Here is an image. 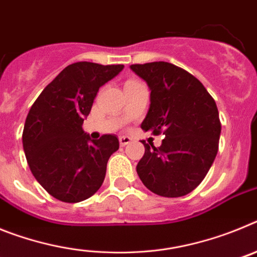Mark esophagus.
<instances>
[{
	"mask_svg": "<svg viewBox=\"0 0 257 257\" xmlns=\"http://www.w3.org/2000/svg\"><path fill=\"white\" fill-rule=\"evenodd\" d=\"M131 140L133 139H131L130 136H119V145H121V147H124V145L130 144Z\"/></svg>",
	"mask_w": 257,
	"mask_h": 257,
	"instance_id": "obj_1",
	"label": "esophagus"
}]
</instances>
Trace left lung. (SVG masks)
<instances>
[{
  "label": "left lung",
  "instance_id": "left-lung-1",
  "mask_svg": "<svg viewBox=\"0 0 257 257\" xmlns=\"http://www.w3.org/2000/svg\"><path fill=\"white\" fill-rule=\"evenodd\" d=\"M130 68L151 90L142 128L165 135L158 148L143 142L145 153L136 166L138 175L158 196H185L205 179L217 154L221 124L216 103L196 77L171 63Z\"/></svg>",
  "mask_w": 257,
  "mask_h": 257
}]
</instances>
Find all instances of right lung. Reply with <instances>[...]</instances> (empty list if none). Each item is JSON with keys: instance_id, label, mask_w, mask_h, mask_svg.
<instances>
[{"instance_id": "right-lung-1", "label": "right lung", "mask_w": 257, "mask_h": 257, "mask_svg": "<svg viewBox=\"0 0 257 257\" xmlns=\"http://www.w3.org/2000/svg\"><path fill=\"white\" fill-rule=\"evenodd\" d=\"M123 65L78 61L44 88L27 115L23 149L36 180L54 198L77 203L94 196L105 178L115 135L91 140L82 130L99 88Z\"/></svg>"}]
</instances>
